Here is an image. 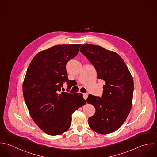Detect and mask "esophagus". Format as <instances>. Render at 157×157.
Listing matches in <instances>:
<instances>
[{"label":"esophagus","instance_id":"34e87169","mask_svg":"<svg viewBox=\"0 0 157 157\" xmlns=\"http://www.w3.org/2000/svg\"><path fill=\"white\" fill-rule=\"evenodd\" d=\"M88 96V93H83V98H84L85 99H87Z\"/></svg>","mask_w":157,"mask_h":157}]
</instances>
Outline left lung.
Returning a JSON list of instances; mask_svg holds the SVG:
<instances>
[{
  "instance_id": "8db88e82",
  "label": "left lung",
  "mask_w": 157,
  "mask_h": 157,
  "mask_svg": "<svg viewBox=\"0 0 157 157\" xmlns=\"http://www.w3.org/2000/svg\"><path fill=\"white\" fill-rule=\"evenodd\" d=\"M80 51L94 66L98 78L105 82L101 97L90 94L86 100L96 109L88 118L89 126L100 134L113 132L122 125L131 110L132 77L123 59L115 52L88 44L83 45Z\"/></svg>"
}]
</instances>
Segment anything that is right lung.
Instances as JSON below:
<instances>
[{
  "label": "right lung",
  "instance_id": "obj_1",
  "mask_svg": "<svg viewBox=\"0 0 157 157\" xmlns=\"http://www.w3.org/2000/svg\"><path fill=\"white\" fill-rule=\"evenodd\" d=\"M81 45H58L37 53L31 62L23 86L24 99L36 124L55 136L67 131L73 112L86 103L82 93L64 92L69 83L67 63L78 53Z\"/></svg>",
  "mask_w": 157,
  "mask_h": 157
}]
</instances>
